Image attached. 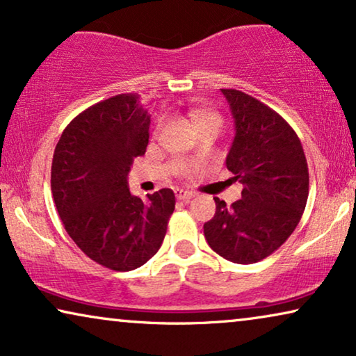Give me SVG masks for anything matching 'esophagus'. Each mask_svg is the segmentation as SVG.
I'll return each mask as SVG.
<instances>
[{"label": "esophagus", "instance_id": "34e87169", "mask_svg": "<svg viewBox=\"0 0 356 356\" xmlns=\"http://www.w3.org/2000/svg\"><path fill=\"white\" fill-rule=\"evenodd\" d=\"M193 197H194V193L184 191V189H177V199H178V201L188 202V201H191Z\"/></svg>", "mask_w": 356, "mask_h": 356}]
</instances>
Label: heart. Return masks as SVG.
<instances>
[{
    "label": "heart",
    "instance_id": "obj_1",
    "mask_svg": "<svg viewBox=\"0 0 356 356\" xmlns=\"http://www.w3.org/2000/svg\"><path fill=\"white\" fill-rule=\"evenodd\" d=\"M194 120H196V124L206 123V121H218V123H222L220 116L212 113V111H197V113H194Z\"/></svg>",
    "mask_w": 356,
    "mask_h": 356
}]
</instances>
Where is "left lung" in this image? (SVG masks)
Masks as SVG:
<instances>
[{
    "instance_id": "obj_1",
    "label": "left lung",
    "mask_w": 356,
    "mask_h": 356,
    "mask_svg": "<svg viewBox=\"0 0 356 356\" xmlns=\"http://www.w3.org/2000/svg\"><path fill=\"white\" fill-rule=\"evenodd\" d=\"M235 120L227 168L243 184L241 199H216L204 236L217 254L252 264L284 245L298 225L309 193L308 163L298 136L282 116L254 97L222 89Z\"/></svg>"
}]
</instances>
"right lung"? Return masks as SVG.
<instances>
[{"label":"right lung","mask_w":356,"mask_h":356,"mask_svg":"<svg viewBox=\"0 0 356 356\" xmlns=\"http://www.w3.org/2000/svg\"><path fill=\"white\" fill-rule=\"evenodd\" d=\"M149 104L120 94L89 106L66 126L51 163V193L67 235L97 264L133 270L167 233L175 194L163 188L133 196L128 173L149 144Z\"/></svg>","instance_id":"add662e5"}]
</instances>
